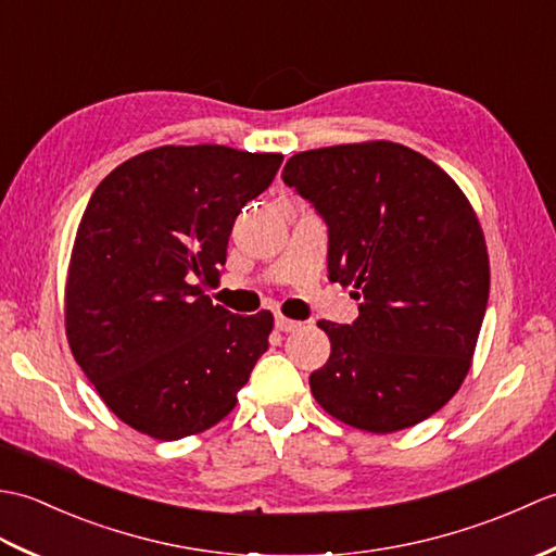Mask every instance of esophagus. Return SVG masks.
<instances>
[{
	"instance_id": "34e87169",
	"label": "esophagus",
	"mask_w": 556,
	"mask_h": 556,
	"mask_svg": "<svg viewBox=\"0 0 556 556\" xmlns=\"http://www.w3.org/2000/svg\"><path fill=\"white\" fill-rule=\"evenodd\" d=\"M275 325H277V329L279 332H296V329H301L303 325L299 323V320H289V317H285V315H277L275 317Z\"/></svg>"
}]
</instances>
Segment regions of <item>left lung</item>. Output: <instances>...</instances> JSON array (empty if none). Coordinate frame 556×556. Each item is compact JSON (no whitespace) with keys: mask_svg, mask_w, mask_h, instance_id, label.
I'll list each match as a JSON object with an SVG mask.
<instances>
[{"mask_svg":"<svg viewBox=\"0 0 556 556\" xmlns=\"http://www.w3.org/2000/svg\"><path fill=\"white\" fill-rule=\"evenodd\" d=\"M281 179L329 227V279L363 299L358 320H320L332 344L311 375L329 416L365 432L413 428L473 363L490 257L473 205L444 169L389 140L305 150Z\"/></svg>","mask_w":556,"mask_h":556,"instance_id":"left-lung-1","label":"left lung"}]
</instances>
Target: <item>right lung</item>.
Returning a JSON list of instances; mask_svg holds the SVG:
<instances>
[{"instance_id": "obj_1", "label": "right lung", "mask_w": 556, "mask_h": 556, "mask_svg": "<svg viewBox=\"0 0 556 556\" xmlns=\"http://www.w3.org/2000/svg\"><path fill=\"white\" fill-rule=\"evenodd\" d=\"M285 155L162 146L102 179L83 212L64 289L66 339L116 418L162 442L198 434L236 406L269 346V311L212 305L248 200Z\"/></svg>"}]
</instances>
